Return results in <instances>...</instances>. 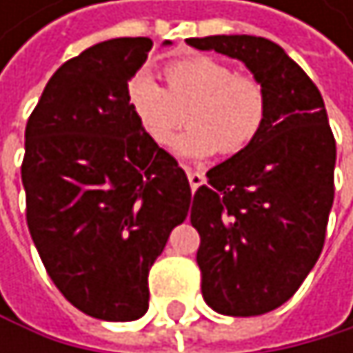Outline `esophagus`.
Listing matches in <instances>:
<instances>
[{"label": "esophagus", "mask_w": 353, "mask_h": 353, "mask_svg": "<svg viewBox=\"0 0 353 353\" xmlns=\"http://www.w3.org/2000/svg\"><path fill=\"white\" fill-rule=\"evenodd\" d=\"M186 175H188V182H190V186H192V190L194 188H199L201 184H203V173L201 171H194V169H190V167H186Z\"/></svg>", "instance_id": "obj_1"}]
</instances>
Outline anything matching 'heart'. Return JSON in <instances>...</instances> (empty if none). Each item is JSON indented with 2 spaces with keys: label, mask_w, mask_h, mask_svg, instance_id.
I'll use <instances>...</instances> for the list:
<instances>
[{
  "label": "heart",
  "mask_w": 353,
  "mask_h": 353,
  "mask_svg": "<svg viewBox=\"0 0 353 353\" xmlns=\"http://www.w3.org/2000/svg\"><path fill=\"white\" fill-rule=\"evenodd\" d=\"M163 76L167 88L145 72L127 86V108L152 143L171 145L184 120L190 129L175 150L186 159H208L218 150L233 157L261 135L267 94L256 78L237 76L230 65L205 54L171 61Z\"/></svg>",
  "instance_id": "obj_1"
}]
</instances>
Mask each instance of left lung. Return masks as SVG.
<instances>
[{"label": "left lung", "instance_id": "left-lung-1", "mask_svg": "<svg viewBox=\"0 0 353 353\" xmlns=\"http://www.w3.org/2000/svg\"><path fill=\"white\" fill-rule=\"evenodd\" d=\"M186 44L241 61L267 94L261 135L212 167L190 203L203 299L222 316H261L299 290L324 245L336 161L324 99L271 39L210 35Z\"/></svg>", "mask_w": 353, "mask_h": 353}]
</instances>
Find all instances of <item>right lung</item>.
<instances>
[{"instance_id":"obj_1","label":"right lung","mask_w":353,"mask_h":353,"mask_svg":"<svg viewBox=\"0 0 353 353\" xmlns=\"http://www.w3.org/2000/svg\"><path fill=\"white\" fill-rule=\"evenodd\" d=\"M150 48V37H116L63 63L25 129L31 239L61 294L105 322L148 311V271L192 196L184 169L127 108Z\"/></svg>"}]
</instances>
